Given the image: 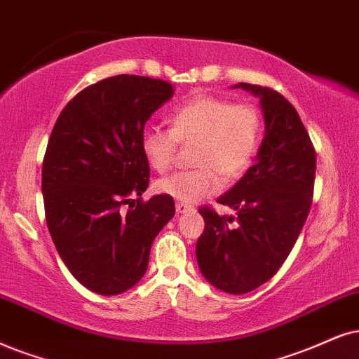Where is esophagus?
Instances as JSON below:
<instances>
[{
  "mask_svg": "<svg viewBox=\"0 0 359 359\" xmlns=\"http://www.w3.org/2000/svg\"><path fill=\"white\" fill-rule=\"evenodd\" d=\"M175 210L179 212V213H184V212H187V210H192V207L187 205V203H184V202H177L175 203Z\"/></svg>",
  "mask_w": 359,
  "mask_h": 359,
  "instance_id": "esophagus-1",
  "label": "esophagus"
}]
</instances>
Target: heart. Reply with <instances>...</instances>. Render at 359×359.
Instances as JSON below:
<instances>
[{
    "label": "heart",
    "instance_id": "heart-1",
    "mask_svg": "<svg viewBox=\"0 0 359 359\" xmlns=\"http://www.w3.org/2000/svg\"><path fill=\"white\" fill-rule=\"evenodd\" d=\"M169 129L151 127L140 137V151L154 170L174 165L179 144L192 146L194 169L157 180L158 194L184 203L210 197L222 177L233 182L250 167L260 142L262 119L250 102H233L215 94H201L177 106L167 117Z\"/></svg>",
    "mask_w": 359,
    "mask_h": 359
}]
</instances>
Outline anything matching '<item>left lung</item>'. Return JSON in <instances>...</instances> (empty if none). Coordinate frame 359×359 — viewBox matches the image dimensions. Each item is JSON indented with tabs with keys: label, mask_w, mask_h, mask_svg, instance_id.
<instances>
[{
	"label": "left lung",
	"mask_w": 359,
	"mask_h": 359,
	"mask_svg": "<svg viewBox=\"0 0 359 359\" xmlns=\"http://www.w3.org/2000/svg\"><path fill=\"white\" fill-rule=\"evenodd\" d=\"M235 88L260 97L265 137L255 164L217 198L237 215L198 208L205 229L195 253L213 287L243 294L269 281L292 252L311 207L316 152L297 109L278 90L248 83Z\"/></svg>",
	"instance_id": "1"
}]
</instances>
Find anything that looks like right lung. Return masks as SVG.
<instances>
[{"mask_svg": "<svg viewBox=\"0 0 359 359\" xmlns=\"http://www.w3.org/2000/svg\"><path fill=\"white\" fill-rule=\"evenodd\" d=\"M172 94L167 81L112 76L76 94L53 127L41 182L46 224L67 270L90 292L133 288L174 217L172 197L140 198L151 175L144 126Z\"/></svg>", "mask_w": 359, "mask_h": 359, "instance_id": "obj_1", "label": "right lung"}]
</instances>
